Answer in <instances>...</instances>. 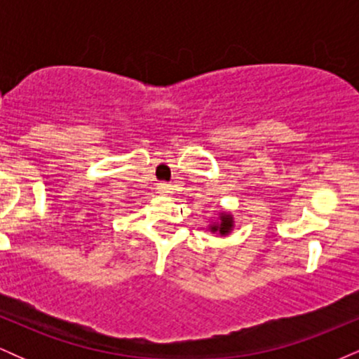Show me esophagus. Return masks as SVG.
Wrapping results in <instances>:
<instances>
[{
	"instance_id": "1",
	"label": "esophagus",
	"mask_w": 359,
	"mask_h": 359,
	"mask_svg": "<svg viewBox=\"0 0 359 359\" xmlns=\"http://www.w3.org/2000/svg\"><path fill=\"white\" fill-rule=\"evenodd\" d=\"M156 191H158V194H162V196H170L174 189H172V185L162 182V184L156 185Z\"/></svg>"
}]
</instances>
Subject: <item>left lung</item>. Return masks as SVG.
Segmentation results:
<instances>
[{"label": "left lung", "mask_w": 359, "mask_h": 359, "mask_svg": "<svg viewBox=\"0 0 359 359\" xmlns=\"http://www.w3.org/2000/svg\"><path fill=\"white\" fill-rule=\"evenodd\" d=\"M233 229H234V217H233V214L228 211L219 212L217 221H214L209 224V231L217 233L219 236H228Z\"/></svg>", "instance_id": "left-lung-1"}]
</instances>
